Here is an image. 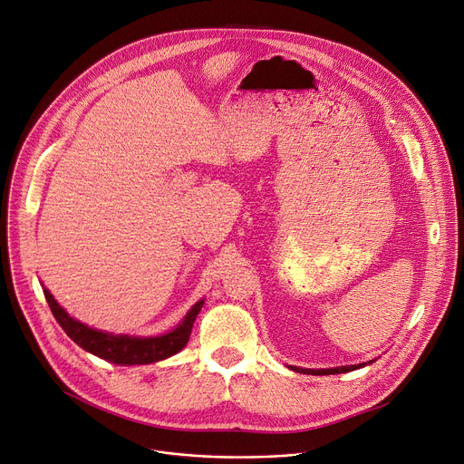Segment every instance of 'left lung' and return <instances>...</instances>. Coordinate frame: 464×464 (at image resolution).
<instances>
[{"label": "left lung", "instance_id": "1", "mask_svg": "<svg viewBox=\"0 0 464 464\" xmlns=\"http://www.w3.org/2000/svg\"><path fill=\"white\" fill-rule=\"evenodd\" d=\"M372 362V361H370ZM366 366L364 362L361 364H350V366H336V368H324V370H309V368H298V366H292L294 372H300V373H314V375H331V373H344V372H352L357 368Z\"/></svg>", "mask_w": 464, "mask_h": 464}]
</instances>
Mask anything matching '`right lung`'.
I'll list each match as a JSON object with an SVG mask.
<instances>
[{"label": "right lung", "instance_id": "add662e5", "mask_svg": "<svg viewBox=\"0 0 464 464\" xmlns=\"http://www.w3.org/2000/svg\"><path fill=\"white\" fill-rule=\"evenodd\" d=\"M44 296L55 320L77 346H81L82 350H87L96 357H102L109 362L123 364V366L150 364L181 352L188 343L194 320L203 307V300H199L187 313L183 322L170 333H164L159 336H130V334L105 333L100 329H92L87 324H81L73 320L57 304V300L52 296V292L48 288H44Z\"/></svg>", "mask_w": 464, "mask_h": 464}]
</instances>
